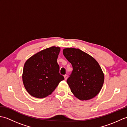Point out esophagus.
Segmentation results:
<instances>
[{
	"label": "esophagus",
	"mask_w": 127,
	"mask_h": 127,
	"mask_svg": "<svg viewBox=\"0 0 127 127\" xmlns=\"http://www.w3.org/2000/svg\"><path fill=\"white\" fill-rule=\"evenodd\" d=\"M64 79H65V80H66L67 79H68V75H64Z\"/></svg>",
	"instance_id": "34e87169"
}]
</instances>
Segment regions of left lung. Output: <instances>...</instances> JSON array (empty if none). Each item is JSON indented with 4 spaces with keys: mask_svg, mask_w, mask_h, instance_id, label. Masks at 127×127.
Wrapping results in <instances>:
<instances>
[{
    "mask_svg": "<svg viewBox=\"0 0 127 127\" xmlns=\"http://www.w3.org/2000/svg\"><path fill=\"white\" fill-rule=\"evenodd\" d=\"M63 53L72 66L71 74L66 80L71 92L81 100L95 97L104 81V75L99 63L78 48H64Z\"/></svg>",
    "mask_w": 127,
    "mask_h": 127,
    "instance_id": "obj_1",
    "label": "left lung"
}]
</instances>
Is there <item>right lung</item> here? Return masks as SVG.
<instances>
[{"label": "right lung", "instance_id": "obj_1", "mask_svg": "<svg viewBox=\"0 0 127 127\" xmlns=\"http://www.w3.org/2000/svg\"><path fill=\"white\" fill-rule=\"evenodd\" d=\"M61 48L52 46L29 58L24 65L22 80L26 90L34 97L43 98L52 93L64 79L59 74L57 58Z\"/></svg>", "mask_w": 127, "mask_h": 127}]
</instances>
